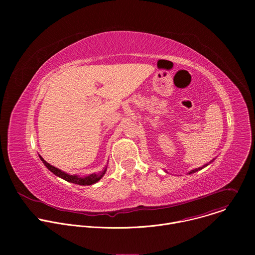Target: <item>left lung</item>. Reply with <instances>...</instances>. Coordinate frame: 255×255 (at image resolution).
Instances as JSON below:
<instances>
[{"mask_svg": "<svg viewBox=\"0 0 255 255\" xmlns=\"http://www.w3.org/2000/svg\"><path fill=\"white\" fill-rule=\"evenodd\" d=\"M208 164H206V165H204V166H202V167H199V168H196V169H194V170H192V171H190V173H194V172H196V171H198V170H201L202 168H204L205 166H207Z\"/></svg>", "mask_w": 255, "mask_h": 255, "instance_id": "left-lung-1", "label": "left lung"}]
</instances>
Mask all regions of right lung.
Wrapping results in <instances>:
<instances>
[{
    "mask_svg": "<svg viewBox=\"0 0 255 255\" xmlns=\"http://www.w3.org/2000/svg\"><path fill=\"white\" fill-rule=\"evenodd\" d=\"M40 159H41L42 162L45 164V166H46L51 172H53L55 175H57V176L63 178V179L66 180V181H69V183L76 184V185H81V186H91V185L97 183L98 180H100V179L103 177V175L105 174V172H106V170H107V167H106V168H104L103 171H101V172H99V173H93V174H90V175L85 176V177H80V176H78V175H70V174H67V173L61 171L60 169H58V168H56L55 166H53V165L49 164L48 162H46L41 156H40Z\"/></svg>",
    "mask_w": 255,
    "mask_h": 255,
    "instance_id": "obj_1",
    "label": "right lung"
}]
</instances>
